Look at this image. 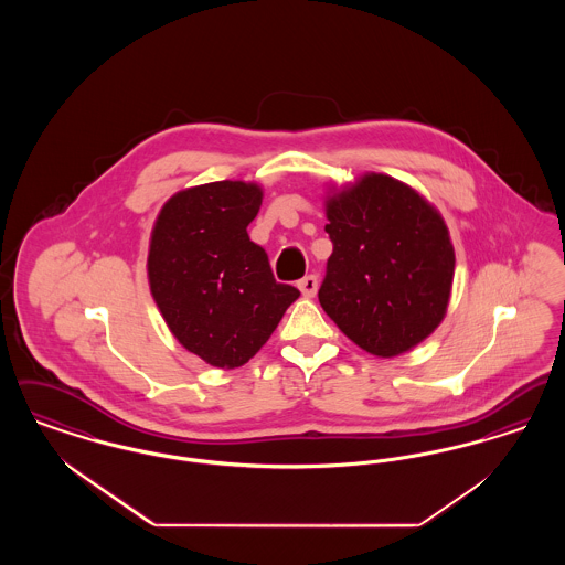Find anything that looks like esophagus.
I'll return each mask as SVG.
<instances>
[{
	"label": "esophagus",
	"mask_w": 565,
	"mask_h": 565,
	"mask_svg": "<svg viewBox=\"0 0 565 565\" xmlns=\"http://www.w3.org/2000/svg\"><path fill=\"white\" fill-rule=\"evenodd\" d=\"M298 290L302 292V296L313 298L316 292H318V277H316V275H307V277H302V279L298 281Z\"/></svg>",
	"instance_id": "34e87169"
}]
</instances>
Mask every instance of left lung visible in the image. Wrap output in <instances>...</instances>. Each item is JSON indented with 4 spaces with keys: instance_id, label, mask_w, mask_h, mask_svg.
<instances>
[{
    "instance_id": "left-lung-1",
    "label": "left lung",
    "mask_w": 565,
    "mask_h": 565,
    "mask_svg": "<svg viewBox=\"0 0 565 565\" xmlns=\"http://www.w3.org/2000/svg\"><path fill=\"white\" fill-rule=\"evenodd\" d=\"M332 239L320 305L376 358L417 348L447 316L456 249L445 217L401 180L369 171L323 196Z\"/></svg>"
}]
</instances>
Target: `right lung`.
<instances>
[{
  "label": "right lung",
  "mask_w": 565,
  "mask_h": 565,
  "mask_svg": "<svg viewBox=\"0 0 565 565\" xmlns=\"http://www.w3.org/2000/svg\"><path fill=\"white\" fill-rule=\"evenodd\" d=\"M263 186L222 180L175 192L154 220L148 284L178 343L215 369H239L269 341L300 292L277 284L247 237Z\"/></svg>",
  "instance_id": "add662e5"
}]
</instances>
